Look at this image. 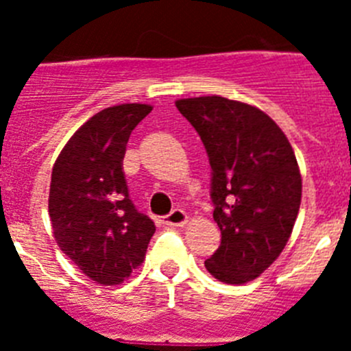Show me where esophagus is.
I'll return each mask as SVG.
<instances>
[{
	"label": "esophagus",
	"instance_id": "1",
	"mask_svg": "<svg viewBox=\"0 0 351 351\" xmlns=\"http://www.w3.org/2000/svg\"><path fill=\"white\" fill-rule=\"evenodd\" d=\"M163 223L169 226H184L188 223V216L182 209H173L169 216H165Z\"/></svg>",
	"mask_w": 351,
	"mask_h": 351
}]
</instances>
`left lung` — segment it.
Listing matches in <instances>:
<instances>
[{"mask_svg": "<svg viewBox=\"0 0 351 351\" xmlns=\"http://www.w3.org/2000/svg\"><path fill=\"white\" fill-rule=\"evenodd\" d=\"M209 156L213 218L221 244L206 269L216 280H256L287 246L302 197V179L287 135L253 105L223 96L176 101Z\"/></svg>", "mask_w": 351, "mask_h": 351, "instance_id": "obj_1", "label": "left lung"}]
</instances>
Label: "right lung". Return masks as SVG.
I'll return each instance as SVG.
<instances>
[{
  "label": "right lung",
  "mask_w": 351,
  "mask_h": 351,
  "mask_svg": "<svg viewBox=\"0 0 351 351\" xmlns=\"http://www.w3.org/2000/svg\"><path fill=\"white\" fill-rule=\"evenodd\" d=\"M153 110L123 104L100 110L52 167L49 216L64 255L100 285H121L145 258L156 226L130 200L123 158L133 128Z\"/></svg>",
  "instance_id": "1"
}]
</instances>
